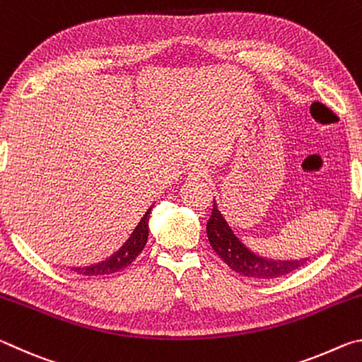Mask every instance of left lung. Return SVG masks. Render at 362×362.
<instances>
[{"label":"left lung","instance_id":"8db88e82","mask_svg":"<svg viewBox=\"0 0 362 362\" xmlns=\"http://www.w3.org/2000/svg\"><path fill=\"white\" fill-rule=\"evenodd\" d=\"M206 230L216 254L233 272L240 273L243 276L273 279L292 273L293 269L300 268L305 263V260H272L254 254L233 233L223 214L218 211L216 201H214L212 216L206 225Z\"/></svg>","mask_w":362,"mask_h":362}]
</instances>
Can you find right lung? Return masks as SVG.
I'll return each instance as SVG.
<instances>
[{"mask_svg":"<svg viewBox=\"0 0 362 362\" xmlns=\"http://www.w3.org/2000/svg\"><path fill=\"white\" fill-rule=\"evenodd\" d=\"M150 211H146L145 216L140 220L137 228L134 230L129 240L124 243L119 250L110 257V259L103 260L97 265H90L86 268H75V272L84 276H102V274H112L119 272V269L126 268L127 265L136 260V257L142 252L146 241H148V220H150Z\"/></svg>","mask_w":362,"mask_h":362,"instance_id":"right-lung-1","label":"right lung"}]
</instances>
